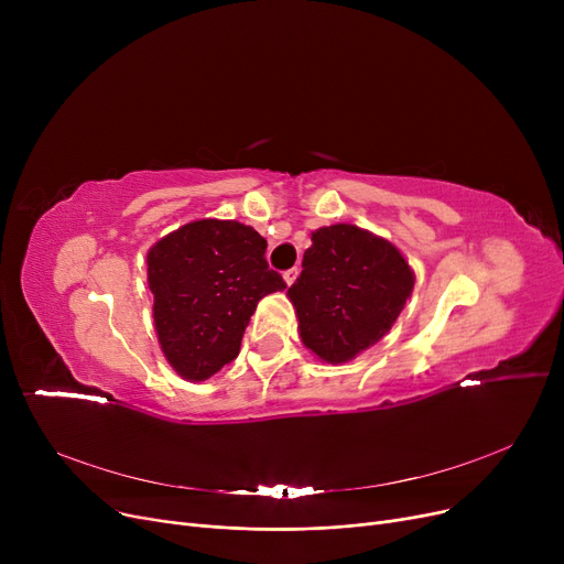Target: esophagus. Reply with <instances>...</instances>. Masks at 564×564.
Segmentation results:
<instances>
[{"instance_id": "esophagus-1", "label": "esophagus", "mask_w": 564, "mask_h": 564, "mask_svg": "<svg viewBox=\"0 0 564 564\" xmlns=\"http://www.w3.org/2000/svg\"><path fill=\"white\" fill-rule=\"evenodd\" d=\"M297 276H300V270H297V267H292V270L283 272V281H285L288 285H292L294 281H297Z\"/></svg>"}]
</instances>
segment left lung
I'll list each match as a JSON object with an SVG mask.
<instances>
[{"label":"left lung","instance_id":"8db88e82","mask_svg":"<svg viewBox=\"0 0 564 564\" xmlns=\"http://www.w3.org/2000/svg\"><path fill=\"white\" fill-rule=\"evenodd\" d=\"M311 242L288 300L306 349L347 364L391 332L416 276L395 245L359 226H322Z\"/></svg>","mask_w":564,"mask_h":564}]
</instances>
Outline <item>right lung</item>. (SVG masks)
Wrapping results in <instances>:
<instances>
[{"mask_svg":"<svg viewBox=\"0 0 564 564\" xmlns=\"http://www.w3.org/2000/svg\"><path fill=\"white\" fill-rule=\"evenodd\" d=\"M264 249L258 230L232 219L189 221L148 249L158 340L183 379H210L230 364L258 302L285 288Z\"/></svg>","mask_w":564,"mask_h":564,"instance_id":"obj_1","label":"right lung"}]
</instances>
